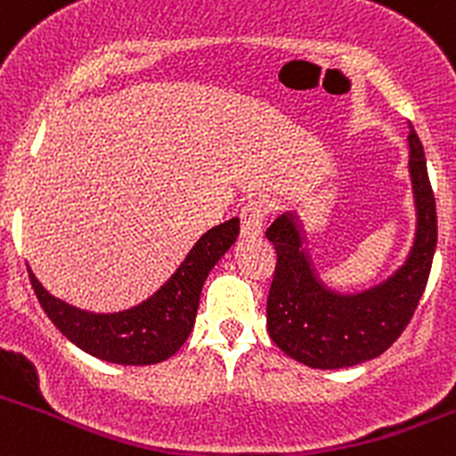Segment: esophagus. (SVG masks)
<instances>
[{
	"label": "esophagus",
	"mask_w": 456,
	"mask_h": 456,
	"mask_svg": "<svg viewBox=\"0 0 456 456\" xmlns=\"http://www.w3.org/2000/svg\"><path fill=\"white\" fill-rule=\"evenodd\" d=\"M267 216V207L258 200H249L240 209V232L242 238H258L263 233V220Z\"/></svg>",
	"instance_id": "34e87169"
}]
</instances>
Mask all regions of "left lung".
I'll return each mask as SVG.
<instances>
[{
    "label": "left lung",
    "instance_id": "left-lung-1",
    "mask_svg": "<svg viewBox=\"0 0 456 456\" xmlns=\"http://www.w3.org/2000/svg\"><path fill=\"white\" fill-rule=\"evenodd\" d=\"M408 129L417 232L408 258L387 281L356 294L330 289L314 269L294 216L282 214L267 229V240L278 254L267 298V331L298 363L338 370L377 359L399 338L417 309L436 249V205L423 144L414 126Z\"/></svg>",
    "mask_w": 456,
    "mask_h": 456
}]
</instances>
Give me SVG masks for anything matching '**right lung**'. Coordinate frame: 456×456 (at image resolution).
Here are the masks:
<instances>
[{
  "label": "right lung",
  "instance_id": "1",
  "mask_svg": "<svg viewBox=\"0 0 456 456\" xmlns=\"http://www.w3.org/2000/svg\"><path fill=\"white\" fill-rule=\"evenodd\" d=\"M240 220L232 218L202 233L174 276L140 305L113 314H95L69 305L44 289L28 267L30 285L53 325L95 359L116 365H153L174 356L196 322L207 276L236 242Z\"/></svg>",
  "mask_w": 456,
  "mask_h": 456
}]
</instances>
